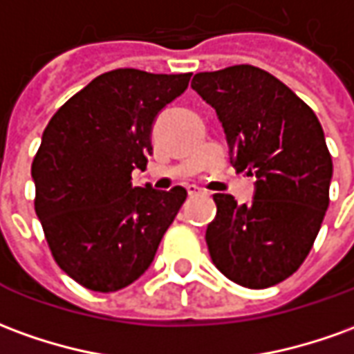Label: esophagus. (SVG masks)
<instances>
[{"label": "esophagus", "instance_id": "34e87169", "mask_svg": "<svg viewBox=\"0 0 354 354\" xmlns=\"http://www.w3.org/2000/svg\"><path fill=\"white\" fill-rule=\"evenodd\" d=\"M203 189L201 187H197V185H187V194L192 195V197H194V195H199Z\"/></svg>", "mask_w": 354, "mask_h": 354}]
</instances>
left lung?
<instances>
[{"label": "left lung", "instance_id": "left-lung-1", "mask_svg": "<svg viewBox=\"0 0 354 354\" xmlns=\"http://www.w3.org/2000/svg\"><path fill=\"white\" fill-rule=\"evenodd\" d=\"M224 128L230 162L257 176L253 201L216 194L205 239L214 266L249 289L280 283L313 249L330 205L332 157L313 109L263 68L195 74Z\"/></svg>", "mask_w": 354, "mask_h": 354}]
</instances>
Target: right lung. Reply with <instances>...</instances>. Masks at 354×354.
Returning <instances> with one entry per match:
<instances>
[{
  "mask_svg": "<svg viewBox=\"0 0 354 354\" xmlns=\"http://www.w3.org/2000/svg\"><path fill=\"white\" fill-rule=\"evenodd\" d=\"M192 74L117 68L93 78L49 120L32 162L36 214L55 263L84 288L111 293L151 266L187 192L134 187L153 153L155 118Z\"/></svg>",
  "mask_w": 354,
  "mask_h": 354,
  "instance_id": "add662e5",
  "label": "right lung"
}]
</instances>
